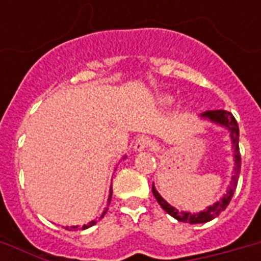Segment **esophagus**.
<instances>
[{"mask_svg": "<svg viewBox=\"0 0 261 261\" xmlns=\"http://www.w3.org/2000/svg\"><path fill=\"white\" fill-rule=\"evenodd\" d=\"M153 142H151L150 138H147V137H139L134 143V150L141 153V151H145L147 149H150Z\"/></svg>", "mask_w": 261, "mask_h": 261, "instance_id": "1", "label": "esophagus"}]
</instances>
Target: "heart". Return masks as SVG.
<instances>
[{
    "label": "heart",
    "mask_w": 261,
    "mask_h": 261,
    "mask_svg": "<svg viewBox=\"0 0 261 261\" xmlns=\"http://www.w3.org/2000/svg\"><path fill=\"white\" fill-rule=\"evenodd\" d=\"M163 102H164V104H169V102H171V98L164 97V98H163Z\"/></svg>",
    "instance_id": "heart-1"
}]
</instances>
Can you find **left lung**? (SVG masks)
<instances>
[{
  "mask_svg": "<svg viewBox=\"0 0 261 261\" xmlns=\"http://www.w3.org/2000/svg\"><path fill=\"white\" fill-rule=\"evenodd\" d=\"M200 118L210 120L214 124H218L221 127H225L229 131L231 139V147H233V159H234V168H233V174L230 178V186L227 188L226 194L223 195L222 198L219 199L218 202H215L214 204H211L206 208V210L199 211V213H188V211H180L176 207L165 200V199L159 194V191L155 190L154 184L151 187L153 195L157 199V202L160 203V206L163 207L164 210L167 211L168 214L172 215L173 218H176L180 222H187V223H204L208 222L211 219L217 218L221 213L227 207V204L230 203L231 196L234 194L236 188H237V182H239V176L240 171H241V155H240V147H239V139H240V130L237 120L234 116L231 115V112L223 110H217V111H206L200 114Z\"/></svg>",
  "mask_w": 261,
  "mask_h": 261,
  "instance_id": "left-lung-1",
  "label": "left lung"
}]
</instances>
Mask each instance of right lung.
Wrapping results in <instances>:
<instances>
[{
    "instance_id": "obj_1",
    "label": "right lung",
    "mask_w": 261,
    "mask_h": 261,
    "mask_svg": "<svg viewBox=\"0 0 261 261\" xmlns=\"http://www.w3.org/2000/svg\"><path fill=\"white\" fill-rule=\"evenodd\" d=\"M123 159H126V157H123ZM111 196H112V187H111V190H110V196H108V203L111 202ZM107 210H108V208H106V210L102 211V214H101V217H100V219H101L102 217H104V215H106ZM96 222H97V221H90V222L88 223V225H84L83 229H88V227L93 226V225H96ZM66 229H67V230H70V229H71V230H73V229H74V230H77V229H79V226H71V227L67 226Z\"/></svg>"
}]
</instances>
